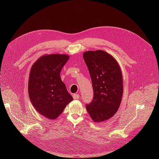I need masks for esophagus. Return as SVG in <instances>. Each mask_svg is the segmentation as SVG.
I'll return each instance as SVG.
<instances>
[{
	"mask_svg": "<svg viewBox=\"0 0 159 159\" xmlns=\"http://www.w3.org/2000/svg\"><path fill=\"white\" fill-rule=\"evenodd\" d=\"M73 98L74 99H78L80 98V95L78 94H74Z\"/></svg>",
	"mask_w": 159,
	"mask_h": 159,
	"instance_id": "obj_1",
	"label": "esophagus"
}]
</instances>
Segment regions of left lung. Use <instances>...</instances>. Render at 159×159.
Masks as SVG:
<instances>
[{"label":"left lung","instance_id":"8db88e82","mask_svg":"<svg viewBox=\"0 0 159 159\" xmlns=\"http://www.w3.org/2000/svg\"><path fill=\"white\" fill-rule=\"evenodd\" d=\"M83 56L93 89V100L85 105L86 109L93 121H104L113 116L121 104V70L116 60L105 51H88Z\"/></svg>","mask_w":159,"mask_h":159}]
</instances>
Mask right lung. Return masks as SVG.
<instances>
[{
  "mask_svg": "<svg viewBox=\"0 0 159 159\" xmlns=\"http://www.w3.org/2000/svg\"><path fill=\"white\" fill-rule=\"evenodd\" d=\"M69 60L66 54L41 56L32 66L28 80V95L37 111L55 119L73 98L61 81L60 72Z\"/></svg>",
  "mask_w": 159,
  "mask_h": 159,
  "instance_id": "add662e5",
  "label": "right lung"
}]
</instances>
